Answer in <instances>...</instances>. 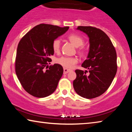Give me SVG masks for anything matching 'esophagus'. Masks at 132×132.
<instances>
[{"instance_id": "esophagus-1", "label": "esophagus", "mask_w": 132, "mask_h": 132, "mask_svg": "<svg viewBox=\"0 0 132 132\" xmlns=\"http://www.w3.org/2000/svg\"><path fill=\"white\" fill-rule=\"evenodd\" d=\"M69 71H70V69H68L67 68H64L63 69V73H64V74H67V73H69Z\"/></svg>"}]
</instances>
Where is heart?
<instances>
[{
	"instance_id": "obj_1",
	"label": "heart",
	"mask_w": 132,
	"mask_h": 132,
	"mask_svg": "<svg viewBox=\"0 0 132 132\" xmlns=\"http://www.w3.org/2000/svg\"><path fill=\"white\" fill-rule=\"evenodd\" d=\"M68 38L69 41L77 48L81 46L84 44V39L79 35L76 34H70L68 37ZM60 48H61V40L59 39H55L52 43L53 51L56 53L60 51ZM56 62L57 64L64 67V68L71 69L77 63L78 60L76 57L62 56L57 59Z\"/></svg>"
}]
</instances>
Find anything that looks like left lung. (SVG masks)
Listing matches in <instances>:
<instances>
[{
  "label": "left lung",
  "instance_id": "obj_1",
  "mask_svg": "<svg viewBox=\"0 0 132 132\" xmlns=\"http://www.w3.org/2000/svg\"><path fill=\"white\" fill-rule=\"evenodd\" d=\"M77 30L87 35L88 53L81 66L86 71L76 70L73 81L76 92L83 98L91 99L99 97L110 86L117 71V52L112 43L104 31L90 26H79Z\"/></svg>",
  "mask_w": 132,
  "mask_h": 132
}]
</instances>
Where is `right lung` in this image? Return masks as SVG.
Wrapping results in <instances>:
<instances>
[{
	"mask_svg": "<svg viewBox=\"0 0 132 132\" xmlns=\"http://www.w3.org/2000/svg\"><path fill=\"white\" fill-rule=\"evenodd\" d=\"M69 28L41 24L28 31L19 42L15 73L24 90L31 95L46 97L56 89L63 69L59 64L48 67V62L52 61L50 56L54 53L53 41Z\"/></svg>",
	"mask_w": 132,
	"mask_h": 132,
	"instance_id": "obj_1",
	"label": "right lung"
}]
</instances>
